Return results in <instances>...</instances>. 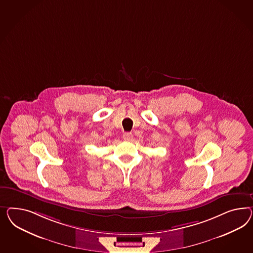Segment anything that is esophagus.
Listing matches in <instances>:
<instances>
[{
  "instance_id": "34e87169",
  "label": "esophagus",
  "mask_w": 253,
  "mask_h": 253,
  "mask_svg": "<svg viewBox=\"0 0 253 253\" xmlns=\"http://www.w3.org/2000/svg\"><path fill=\"white\" fill-rule=\"evenodd\" d=\"M123 138L125 141H130L132 139V134L130 132H125L123 133Z\"/></svg>"
}]
</instances>
